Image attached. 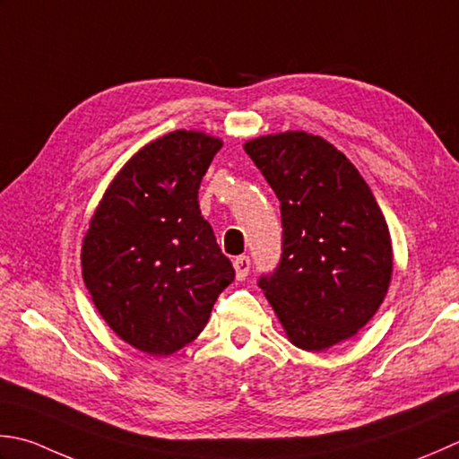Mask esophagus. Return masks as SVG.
Listing matches in <instances>:
<instances>
[{
  "instance_id": "esophagus-1",
  "label": "esophagus",
  "mask_w": 459,
  "mask_h": 459,
  "mask_svg": "<svg viewBox=\"0 0 459 459\" xmlns=\"http://www.w3.org/2000/svg\"><path fill=\"white\" fill-rule=\"evenodd\" d=\"M235 271L238 281H245L250 273V258L248 256H237L235 258Z\"/></svg>"
}]
</instances>
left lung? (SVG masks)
I'll return each instance as SVG.
<instances>
[{
	"mask_svg": "<svg viewBox=\"0 0 459 459\" xmlns=\"http://www.w3.org/2000/svg\"><path fill=\"white\" fill-rule=\"evenodd\" d=\"M281 201L282 255L258 286L290 342L320 352L354 336L380 308L392 242L370 186L326 139L302 131L245 145Z\"/></svg>",
	"mask_w": 459,
	"mask_h": 459,
	"instance_id": "left-lung-1",
	"label": "left lung"
}]
</instances>
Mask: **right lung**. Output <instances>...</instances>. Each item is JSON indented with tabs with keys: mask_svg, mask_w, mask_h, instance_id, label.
I'll list each match as a JSON object with an SVG mask.
<instances>
[{
	"mask_svg": "<svg viewBox=\"0 0 459 459\" xmlns=\"http://www.w3.org/2000/svg\"><path fill=\"white\" fill-rule=\"evenodd\" d=\"M222 143L173 131L149 143L107 188L81 250L83 281L115 334L169 356L201 334L212 304L235 281L199 186Z\"/></svg>",
	"mask_w": 459,
	"mask_h": 459,
	"instance_id": "obj_1",
	"label": "right lung"
}]
</instances>
